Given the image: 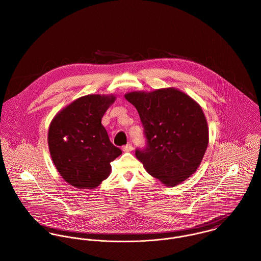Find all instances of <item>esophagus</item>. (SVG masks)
Segmentation results:
<instances>
[{"label": "esophagus", "mask_w": 261, "mask_h": 261, "mask_svg": "<svg viewBox=\"0 0 261 261\" xmlns=\"http://www.w3.org/2000/svg\"><path fill=\"white\" fill-rule=\"evenodd\" d=\"M122 149H123V151L128 152V151H132V150L134 149V147H133V145H132L130 143H128L126 146H124V147L122 148Z\"/></svg>", "instance_id": "34e87169"}]
</instances>
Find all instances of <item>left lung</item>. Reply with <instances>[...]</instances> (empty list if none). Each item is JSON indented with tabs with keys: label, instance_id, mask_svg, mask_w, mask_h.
Instances as JSON below:
<instances>
[{
	"label": "left lung",
	"instance_id": "1",
	"mask_svg": "<svg viewBox=\"0 0 261 261\" xmlns=\"http://www.w3.org/2000/svg\"><path fill=\"white\" fill-rule=\"evenodd\" d=\"M139 112L147 147L136 150L149 175L166 186H176L193 175L209 142L201 107L176 88L133 91L124 95Z\"/></svg>",
	"mask_w": 261,
	"mask_h": 261
}]
</instances>
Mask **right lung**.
<instances>
[{
    "label": "right lung",
    "instance_id": "right-lung-1",
    "mask_svg": "<svg viewBox=\"0 0 261 261\" xmlns=\"http://www.w3.org/2000/svg\"><path fill=\"white\" fill-rule=\"evenodd\" d=\"M113 94H89L58 112L48 130L52 161L61 177L77 189H94L106 180L111 162L122 151L113 146L101 118Z\"/></svg>",
    "mask_w": 261,
    "mask_h": 261
}]
</instances>
